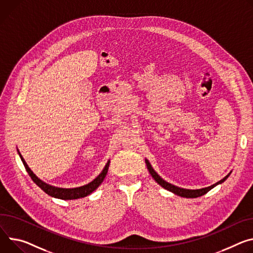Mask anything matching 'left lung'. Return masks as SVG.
Returning a JSON list of instances; mask_svg holds the SVG:
<instances>
[{
    "label": "left lung",
    "mask_w": 253,
    "mask_h": 253,
    "mask_svg": "<svg viewBox=\"0 0 253 253\" xmlns=\"http://www.w3.org/2000/svg\"><path fill=\"white\" fill-rule=\"evenodd\" d=\"M146 163V167L150 172V174L152 175V177L155 179V181L158 183V185L162 186L163 188H165L166 190L169 191V192H172L174 193L175 195L177 196H180V197H183V198H198V197H201V196H204L205 194L208 193L210 190H212L214 187H216L217 185H219V183H222L225 179H227V177L230 175V173L227 174L223 179L219 180L218 182H216L215 185L213 186H210L208 188H205V189H200V190H186V189H181V188H178V187H175L173 185H171V183H169L168 181H166L165 179H163L162 177H160L155 171L154 169H152V167L150 166V164L148 163V160H145Z\"/></svg>",
    "instance_id": "left-lung-1"
}]
</instances>
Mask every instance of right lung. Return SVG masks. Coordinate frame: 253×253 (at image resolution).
<instances>
[{"mask_svg":"<svg viewBox=\"0 0 253 253\" xmlns=\"http://www.w3.org/2000/svg\"><path fill=\"white\" fill-rule=\"evenodd\" d=\"M19 155L21 157V160L23 165H24L28 174L30 175V177L32 178V180L36 183V185L43 191L46 193L47 195L51 196V197H54V198H57V199H61V200H75V199H80V198H84V197H86L87 195H89L90 193H93L100 185L103 182L107 172H108V169H109V165H110V162H108V164L106 165L105 169H103V171L93 180L91 182L87 183V185L85 186H83V187H80V188H76V189H61V188H55V187H52V186H49L47 185V183L43 182L42 180H40L33 172L32 170L28 168L27 164L25 163L24 158L22 157V155L20 154L19 152Z\"/></svg>","mask_w":253,"mask_h":253,"instance_id":"add662e5","label":"right lung"}]
</instances>
